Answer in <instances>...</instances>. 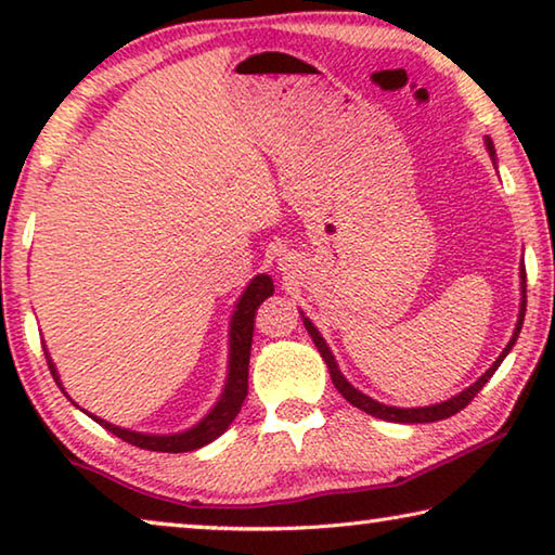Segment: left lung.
Here are the masks:
<instances>
[{"label": "left lung", "mask_w": 555, "mask_h": 555, "mask_svg": "<svg viewBox=\"0 0 555 555\" xmlns=\"http://www.w3.org/2000/svg\"><path fill=\"white\" fill-rule=\"evenodd\" d=\"M485 142H487V152H490V156H494L492 139L487 137ZM521 291H524V300H521L519 323H516V331H514V335H512L509 345H506L504 352H502L500 357H496V362L492 364V367L487 370V372L482 374V377L477 379V382L473 384V387L465 389L463 393H457V397H453V399H448V401H443V403H436V406H426V409H397V406H384V403L374 401V399H370V397H364V393L357 391V389L352 387V384L343 377V372L337 370L335 357H333L331 350H327V345H325V340L321 337V333L315 331V325H313L311 321H308V318H304V325H306L308 335L313 337V343H315V347H318V352H321V357L325 360L327 370H331V377H333V384L337 387V391H340L343 397L352 403V406H357V409L364 411V413H370V416H377V418H384V421H393V424H434V421H443V418L455 416L457 411H463V409L467 406V403L473 401V399L477 397V393H480V389L485 387V384L490 382V377L496 372V367H500L504 357L509 354V350H512L514 343H516V337H519V333H521V325H524V313H526V269H521Z\"/></svg>", "instance_id": "left-lung-1"}]
</instances>
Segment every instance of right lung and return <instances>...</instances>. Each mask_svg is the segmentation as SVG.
I'll return each mask as SVG.
<instances>
[{
    "instance_id": "1",
    "label": "right lung",
    "mask_w": 555,
    "mask_h": 555,
    "mask_svg": "<svg viewBox=\"0 0 555 555\" xmlns=\"http://www.w3.org/2000/svg\"><path fill=\"white\" fill-rule=\"evenodd\" d=\"M274 294V281L269 276H255L251 284L244 291L237 311L232 315V352H230V377L228 384H224L222 399L218 401L208 416H205L198 426L185 430V434H176V436H144V434H134V430L127 428H117L107 424V421L95 418L102 428H107L109 434H115L117 438L125 440V443H131L137 448L144 450H154V453H191L195 448H203L212 443L215 438L222 436L228 426L237 416L244 397H247V379H249V352H251V335H255V315L257 308L264 304V300ZM49 367L53 379L59 382V374H55V367L49 360ZM61 384V382H59Z\"/></svg>"
}]
</instances>
